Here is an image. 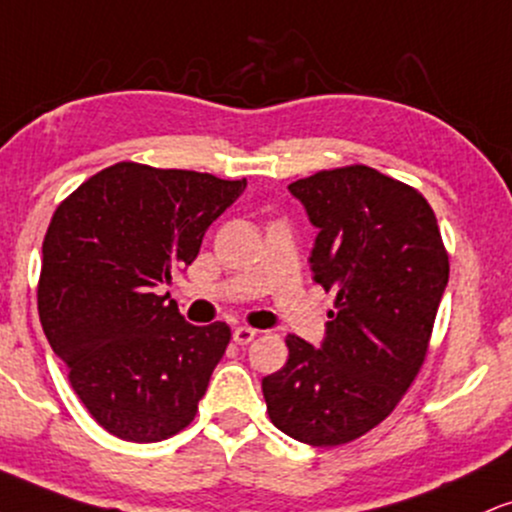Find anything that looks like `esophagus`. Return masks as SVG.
Listing matches in <instances>:
<instances>
[{"label": "esophagus", "instance_id": "1", "mask_svg": "<svg viewBox=\"0 0 512 512\" xmlns=\"http://www.w3.org/2000/svg\"><path fill=\"white\" fill-rule=\"evenodd\" d=\"M255 336L257 331L250 329V326H236V329H233V341H236L238 346H248Z\"/></svg>", "mask_w": 512, "mask_h": 512}]
</instances>
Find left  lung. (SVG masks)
Segmentation results:
<instances>
[{
  "label": "left lung",
  "mask_w": 512,
  "mask_h": 512,
  "mask_svg": "<svg viewBox=\"0 0 512 512\" xmlns=\"http://www.w3.org/2000/svg\"><path fill=\"white\" fill-rule=\"evenodd\" d=\"M317 229L312 279L336 295L322 346L288 334L262 379L269 420L310 446H341L391 415L427 355L448 255L415 188L355 164L288 186Z\"/></svg>",
  "instance_id": "1"
}]
</instances>
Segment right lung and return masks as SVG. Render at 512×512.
Returning <instances> with one entry per match:
<instances>
[{"instance_id": "1", "label": "right lung", "mask_w": 512, "mask_h": 512, "mask_svg": "<svg viewBox=\"0 0 512 512\" xmlns=\"http://www.w3.org/2000/svg\"><path fill=\"white\" fill-rule=\"evenodd\" d=\"M245 186L119 162L78 186L49 221L42 331L109 434L152 443L193 422L231 329L188 324L159 288L195 260L209 224Z\"/></svg>"}]
</instances>
